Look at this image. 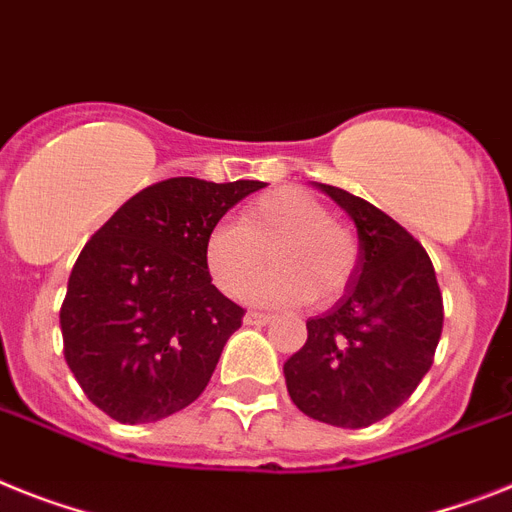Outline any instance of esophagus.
Segmentation results:
<instances>
[{
    "label": "esophagus",
    "instance_id": "obj_1",
    "mask_svg": "<svg viewBox=\"0 0 512 512\" xmlns=\"http://www.w3.org/2000/svg\"><path fill=\"white\" fill-rule=\"evenodd\" d=\"M244 322H247V325H268V322H273V315H265V312H247Z\"/></svg>",
    "mask_w": 512,
    "mask_h": 512
}]
</instances>
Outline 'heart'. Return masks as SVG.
Instances as JSON below:
<instances>
[{
    "mask_svg": "<svg viewBox=\"0 0 512 512\" xmlns=\"http://www.w3.org/2000/svg\"><path fill=\"white\" fill-rule=\"evenodd\" d=\"M205 268L223 294L239 296L263 270L265 252L276 268L249 289L263 304H336L359 270L362 247L320 197L281 187L242 208L239 223H216L205 236Z\"/></svg>",
    "mask_w": 512,
    "mask_h": 512,
    "instance_id": "b5f03b06",
    "label": "heart"
}]
</instances>
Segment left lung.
<instances>
[{
	"instance_id": "8db88e82",
	"label": "left lung",
	"mask_w": 512,
	"mask_h": 512,
	"mask_svg": "<svg viewBox=\"0 0 512 512\" xmlns=\"http://www.w3.org/2000/svg\"><path fill=\"white\" fill-rule=\"evenodd\" d=\"M356 223L359 270L336 307L307 320V341L283 364L302 414L362 429L411 398L435 362L442 294L427 249L362 197L320 184Z\"/></svg>"
}]
</instances>
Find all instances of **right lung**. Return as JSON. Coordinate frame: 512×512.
Segmentation results:
<instances>
[{
    "mask_svg": "<svg viewBox=\"0 0 512 512\" xmlns=\"http://www.w3.org/2000/svg\"><path fill=\"white\" fill-rule=\"evenodd\" d=\"M265 182L174 176L130 197L77 257L64 294V359L90 403L122 424L197 401L244 309L205 268V236Z\"/></svg>",
    "mask_w": 512,
    "mask_h": 512,
    "instance_id": "1",
    "label": "right lung"
}]
</instances>
